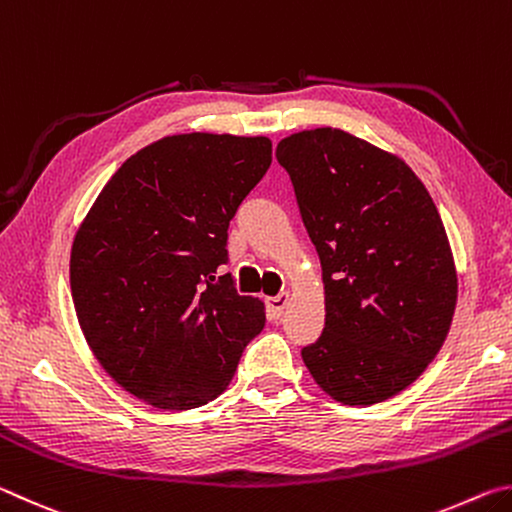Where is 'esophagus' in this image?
I'll return each instance as SVG.
<instances>
[{"instance_id": "esophagus-1", "label": "esophagus", "mask_w": 512, "mask_h": 512, "mask_svg": "<svg viewBox=\"0 0 512 512\" xmlns=\"http://www.w3.org/2000/svg\"><path fill=\"white\" fill-rule=\"evenodd\" d=\"M287 302H289V293H277V296L268 298L266 305H268V311H271V316L280 318L284 307H287Z\"/></svg>"}]
</instances>
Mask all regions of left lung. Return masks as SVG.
<instances>
[{
	"instance_id": "8db88e82",
	"label": "left lung",
	"mask_w": 512,
	"mask_h": 512,
	"mask_svg": "<svg viewBox=\"0 0 512 512\" xmlns=\"http://www.w3.org/2000/svg\"><path fill=\"white\" fill-rule=\"evenodd\" d=\"M275 158L323 266L325 329L302 361L336 402H384L422 375L452 325L445 225L409 164L341 128L284 137Z\"/></svg>"
}]
</instances>
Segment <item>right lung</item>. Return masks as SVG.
<instances>
[{"label":"right lung","mask_w":512,"mask_h":512,"mask_svg":"<svg viewBox=\"0 0 512 512\" xmlns=\"http://www.w3.org/2000/svg\"><path fill=\"white\" fill-rule=\"evenodd\" d=\"M271 160L262 135L162 137L121 164L76 230L69 284L85 341L155 409L219 397L264 329V302L214 273L228 262L232 216Z\"/></svg>","instance_id":"add662e5"}]
</instances>
